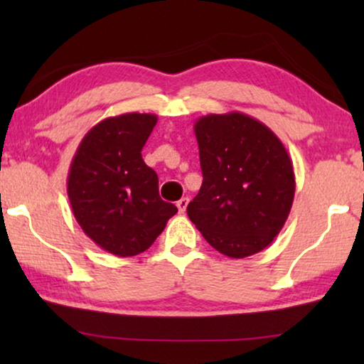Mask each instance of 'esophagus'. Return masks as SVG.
Returning a JSON list of instances; mask_svg holds the SVG:
<instances>
[{"instance_id":"1","label":"esophagus","mask_w":364,"mask_h":364,"mask_svg":"<svg viewBox=\"0 0 364 364\" xmlns=\"http://www.w3.org/2000/svg\"><path fill=\"white\" fill-rule=\"evenodd\" d=\"M187 205H188V198H187V197H182L181 200L177 202L178 213H186V210H187Z\"/></svg>"}]
</instances>
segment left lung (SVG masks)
<instances>
[{
    "label": "left lung",
    "mask_w": 364,
    "mask_h": 364,
    "mask_svg": "<svg viewBox=\"0 0 364 364\" xmlns=\"http://www.w3.org/2000/svg\"><path fill=\"white\" fill-rule=\"evenodd\" d=\"M193 131L203 182L188 218L222 255L262 252L285 225L295 197L285 146L270 127L237 111L198 117Z\"/></svg>",
    "instance_id": "8db88e82"
}]
</instances>
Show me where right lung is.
I'll list each match as a JSON object with an SVG mask.
<instances>
[{"label": "right lung", "mask_w": 364, "mask_h": 364, "mask_svg": "<svg viewBox=\"0 0 364 364\" xmlns=\"http://www.w3.org/2000/svg\"><path fill=\"white\" fill-rule=\"evenodd\" d=\"M156 114L127 112L82 137L68 173V197L82 232L116 257L146 252L177 213L159 197V178L142 159Z\"/></svg>", "instance_id": "obj_1"}]
</instances>
